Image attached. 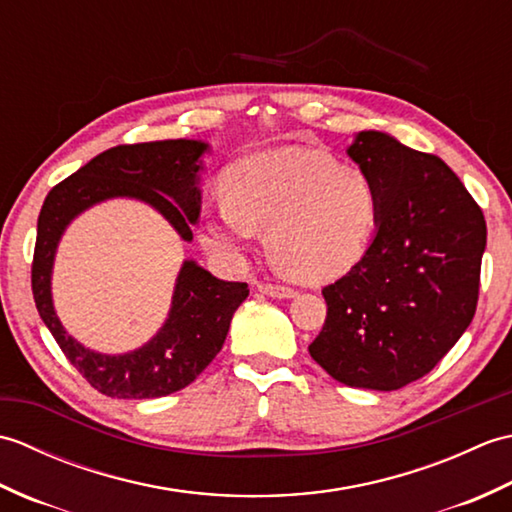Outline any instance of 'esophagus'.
<instances>
[{
  "label": "esophagus",
  "mask_w": 512,
  "mask_h": 512,
  "mask_svg": "<svg viewBox=\"0 0 512 512\" xmlns=\"http://www.w3.org/2000/svg\"><path fill=\"white\" fill-rule=\"evenodd\" d=\"M257 290L262 292L266 297H273V299H292L297 295L295 290L288 288V286H277V284H257Z\"/></svg>",
  "instance_id": "34e87169"
}]
</instances>
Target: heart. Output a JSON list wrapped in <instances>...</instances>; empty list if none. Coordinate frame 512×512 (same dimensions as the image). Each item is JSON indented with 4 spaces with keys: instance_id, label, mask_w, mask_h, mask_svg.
<instances>
[{
    "instance_id": "b5f03b06",
    "label": "heart",
    "mask_w": 512,
    "mask_h": 512,
    "mask_svg": "<svg viewBox=\"0 0 512 512\" xmlns=\"http://www.w3.org/2000/svg\"><path fill=\"white\" fill-rule=\"evenodd\" d=\"M224 200L202 222V244L237 262L257 231H266L270 262L306 284L356 268L380 222V193L369 173L301 147L237 162L224 180Z\"/></svg>"
}]
</instances>
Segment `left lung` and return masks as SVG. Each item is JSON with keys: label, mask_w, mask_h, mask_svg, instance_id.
Listing matches in <instances>:
<instances>
[{"label": "left lung", "mask_w": 512, "mask_h": 512, "mask_svg": "<svg viewBox=\"0 0 512 512\" xmlns=\"http://www.w3.org/2000/svg\"><path fill=\"white\" fill-rule=\"evenodd\" d=\"M347 156L376 182L380 222L358 266L323 288L328 317L308 350L347 387L394 391L429 374L471 325L486 222L438 156L374 129Z\"/></svg>", "instance_id": "1"}]
</instances>
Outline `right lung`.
I'll return each mask as SVG.
<instances>
[{"label": "right lung", "mask_w": 512, "mask_h": 512, "mask_svg": "<svg viewBox=\"0 0 512 512\" xmlns=\"http://www.w3.org/2000/svg\"><path fill=\"white\" fill-rule=\"evenodd\" d=\"M206 151L209 145L202 140L184 138L118 145L59 182L41 206L32 259V295L39 317L68 361L105 396L145 400L191 385L222 350L233 314L248 297V286L217 279L187 259L162 328L134 352L101 354L72 339L54 310L50 281L61 235L90 206L132 198L156 209L184 242H191V226L198 222L202 206L198 182Z\"/></svg>", "instance_id": "right-lung-1"}]
</instances>
